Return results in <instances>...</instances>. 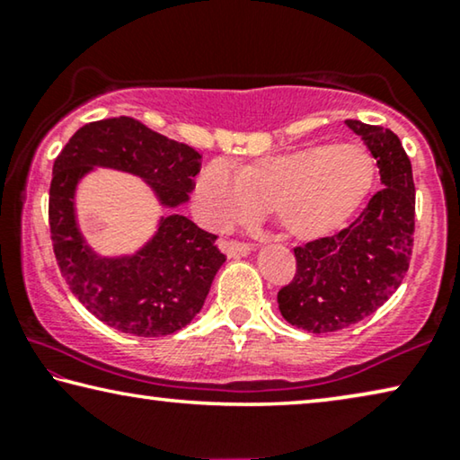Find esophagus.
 Segmentation results:
<instances>
[{"mask_svg":"<svg viewBox=\"0 0 460 460\" xmlns=\"http://www.w3.org/2000/svg\"><path fill=\"white\" fill-rule=\"evenodd\" d=\"M218 248H221L225 253H227L229 258H235V256H248V253L252 252V245H250V243L235 242V239H223V242L218 243Z\"/></svg>","mask_w":460,"mask_h":460,"instance_id":"34e87169","label":"esophagus"}]
</instances>
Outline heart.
<instances>
[{
  "instance_id": "1",
  "label": "heart",
  "mask_w": 460,
  "mask_h": 460,
  "mask_svg": "<svg viewBox=\"0 0 460 460\" xmlns=\"http://www.w3.org/2000/svg\"><path fill=\"white\" fill-rule=\"evenodd\" d=\"M376 181V163L359 144H314L243 164H204L194 188L196 212L212 229H231L270 208L291 237L312 242L351 221Z\"/></svg>"
}]
</instances>
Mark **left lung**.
Segmentation results:
<instances>
[{
  "label": "left lung",
  "mask_w": 460,
  "mask_h": 460,
  "mask_svg": "<svg viewBox=\"0 0 460 460\" xmlns=\"http://www.w3.org/2000/svg\"><path fill=\"white\" fill-rule=\"evenodd\" d=\"M378 163L382 190L337 235L296 248L297 272L279 291V310L307 332H334L374 314L405 279L415 231V183L399 136L347 119Z\"/></svg>",
  "instance_id": "left-lung-1"
}]
</instances>
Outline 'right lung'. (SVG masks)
<instances>
[{
	"instance_id": "1",
	"label": "right lung",
	"mask_w": 460,
	"mask_h": 460,
	"mask_svg": "<svg viewBox=\"0 0 460 460\" xmlns=\"http://www.w3.org/2000/svg\"><path fill=\"white\" fill-rule=\"evenodd\" d=\"M94 167L140 177L163 208L188 202L200 155L132 118L86 123L53 163L49 227L59 270L93 316L119 332L163 337L188 326L202 310L212 279L225 262L217 235L169 212L134 253L101 256L78 227L76 188Z\"/></svg>"
}]
</instances>
